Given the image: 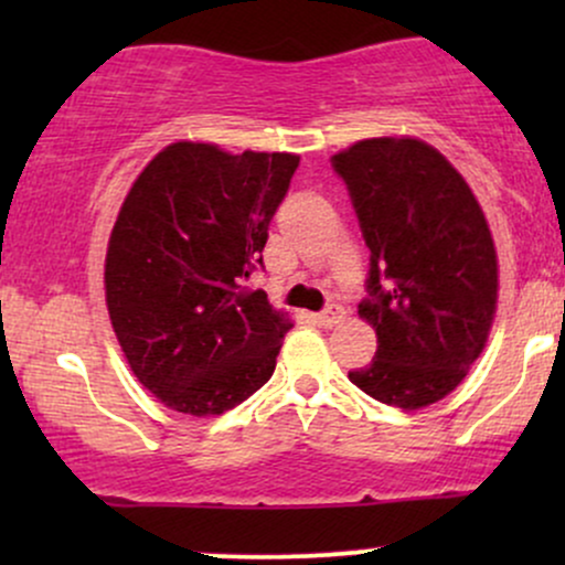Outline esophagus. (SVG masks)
<instances>
[{
    "mask_svg": "<svg viewBox=\"0 0 565 565\" xmlns=\"http://www.w3.org/2000/svg\"><path fill=\"white\" fill-rule=\"evenodd\" d=\"M342 319H345V310H342L340 305H329V308H323L319 313V321L323 327H337Z\"/></svg>",
    "mask_w": 565,
    "mask_h": 565,
    "instance_id": "obj_1",
    "label": "esophagus"
}]
</instances>
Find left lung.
Returning a JSON list of instances; mask_svg holds the SVG:
<instances>
[{
	"label": "left lung",
	"instance_id": "8db88e82",
	"mask_svg": "<svg viewBox=\"0 0 565 565\" xmlns=\"http://www.w3.org/2000/svg\"><path fill=\"white\" fill-rule=\"evenodd\" d=\"M332 167L372 252L359 316L377 329V353L348 377L387 406L436 404L476 364L494 321L497 252L481 204L423 140H361Z\"/></svg>",
	"mask_w": 565,
	"mask_h": 565
}]
</instances>
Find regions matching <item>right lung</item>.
<instances>
[{
    "label": "right lung",
    "mask_w": 565,
    "mask_h": 565,
    "mask_svg": "<svg viewBox=\"0 0 565 565\" xmlns=\"http://www.w3.org/2000/svg\"><path fill=\"white\" fill-rule=\"evenodd\" d=\"M300 157L172 142L129 188L106 255V302L135 377L212 417L260 391L289 319L263 289L268 225Z\"/></svg>",
    "instance_id": "1"
}]
</instances>
